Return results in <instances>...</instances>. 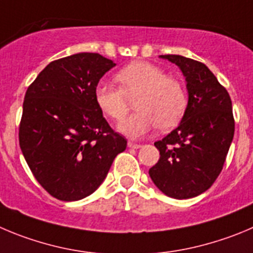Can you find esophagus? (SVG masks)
I'll return each mask as SVG.
<instances>
[{
  "instance_id": "34e87169",
  "label": "esophagus",
  "mask_w": 253,
  "mask_h": 253,
  "mask_svg": "<svg viewBox=\"0 0 253 253\" xmlns=\"http://www.w3.org/2000/svg\"><path fill=\"white\" fill-rule=\"evenodd\" d=\"M128 147L133 148V150H137V148L141 147L140 143H134V142H128Z\"/></svg>"
}]
</instances>
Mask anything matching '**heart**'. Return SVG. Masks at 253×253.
I'll list each match as a JSON object with an SVG mask.
<instances>
[{"label":"heart","mask_w":253,"mask_h":253,"mask_svg":"<svg viewBox=\"0 0 253 253\" xmlns=\"http://www.w3.org/2000/svg\"><path fill=\"white\" fill-rule=\"evenodd\" d=\"M119 87L98 82L94 101L108 119L120 122L126 117L131 101L137 112L120 125L119 129L129 138H140L159 126L162 131L180 124L187 108V94L182 84L157 66L136 61L116 73Z\"/></svg>","instance_id":"1"}]
</instances>
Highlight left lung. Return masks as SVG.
I'll return each mask as SVG.
<instances>
[{
	"instance_id": "1",
	"label": "left lung",
	"mask_w": 253,
	"mask_h": 253,
	"mask_svg": "<svg viewBox=\"0 0 253 253\" xmlns=\"http://www.w3.org/2000/svg\"><path fill=\"white\" fill-rule=\"evenodd\" d=\"M182 71L188 102L180 125L155 142L160 160L151 180L166 196L196 197L209 190L222 171L235 133L227 89L205 63L180 55H162Z\"/></svg>"
}]
</instances>
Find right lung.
<instances>
[{
  "label": "right lung",
  "mask_w": 253,
  "mask_h": 253,
  "mask_svg": "<svg viewBox=\"0 0 253 253\" xmlns=\"http://www.w3.org/2000/svg\"><path fill=\"white\" fill-rule=\"evenodd\" d=\"M116 63L81 52L52 61L27 88L20 147L40 185L61 201H79L100 187L127 141L94 101V87Z\"/></svg>",
  "instance_id": "1"
}]
</instances>
